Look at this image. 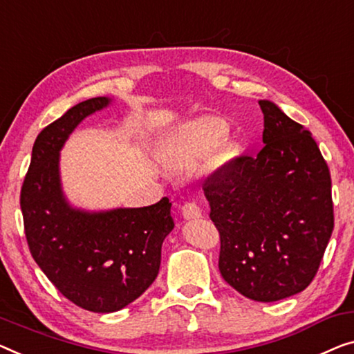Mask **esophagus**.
<instances>
[{"label":"esophagus","mask_w":354,"mask_h":354,"mask_svg":"<svg viewBox=\"0 0 354 354\" xmlns=\"http://www.w3.org/2000/svg\"><path fill=\"white\" fill-rule=\"evenodd\" d=\"M181 213L184 219H198L202 218V208L195 202H187L181 207Z\"/></svg>","instance_id":"obj_1"}]
</instances>
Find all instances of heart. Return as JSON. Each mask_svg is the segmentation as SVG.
<instances>
[{"mask_svg": "<svg viewBox=\"0 0 354 354\" xmlns=\"http://www.w3.org/2000/svg\"><path fill=\"white\" fill-rule=\"evenodd\" d=\"M221 131H223V125H221L218 119L203 118L189 124L186 129L183 130V136H187V138L194 140H214L221 135ZM165 160L171 163V154H167Z\"/></svg>", "mask_w": 354, "mask_h": 354, "instance_id": "heart-1", "label": "heart"}]
</instances>
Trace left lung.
Returning <instances> with one entry per match:
<instances>
[{
  "label": "left lung",
  "instance_id": "left-lung-1",
  "mask_svg": "<svg viewBox=\"0 0 354 354\" xmlns=\"http://www.w3.org/2000/svg\"><path fill=\"white\" fill-rule=\"evenodd\" d=\"M259 106V154L225 163L202 187L221 235V275L248 299L275 302L312 283L334 207L328 163L312 133L270 100Z\"/></svg>",
  "mask_w": 354,
  "mask_h": 354
}]
</instances>
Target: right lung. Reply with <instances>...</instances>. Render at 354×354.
I'll use <instances>...</instances> for the list:
<instances>
[{
  "instance_id": "add662e5",
  "label": "right lung",
  "mask_w": 354,
  "mask_h": 354,
  "mask_svg": "<svg viewBox=\"0 0 354 354\" xmlns=\"http://www.w3.org/2000/svg\"><path fill=\"white\" fill-rule=\"evenodd\" d=\"M113 100L77 103L41 131L31 151L20 208L33 259L68 300L93 313H113L157 278L162 243L175 227L167 197L151 207L86 211L62 189L60 151L87 115Z\"/></svg>"
}]
</instances>
